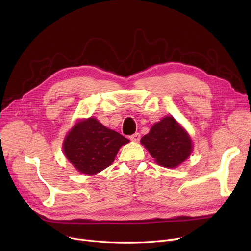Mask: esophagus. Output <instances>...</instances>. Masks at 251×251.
<instances>
[{
  "label": "esophagus",
  "mask_w": 251,
  "mask_h": 251,
  "mask_svg": "<svg viewBox=\"0 0 251 251\" xmlns=\"http://www.w3.org/2000/svg\"><path fill=\"white\" fill-rule=\"evenodd\" d=\"M140 137H141L140 134L136 132V133H134L133 135L130 136V140H132V141H134V142H138V141L140 140Z\"/></svg>",
  "instance_id": "obj_1"
}]
</instances>
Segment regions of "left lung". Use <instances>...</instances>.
Wrapping results in <instances>:
<instances>
[{
  "label": "left lung",
  "mask_w": 251,
  "mask_h": 251,
  "mask_svg": "<svg viewBox=\"0 0 251 251\" xmlns=\"http://www.w3.org/2000/svg\"><path fill=\"white\" fill-rule=\"evenodd\" d=\"M156 164L176 168L191 154L192 141L188 133L173 117H165L152 125L150 133L141 138Z\"/></svg>",
  "instance_id": "1"
}]
</instances>
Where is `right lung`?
Returning <instances> with one entry per match:
<instances>
[{"mask_svg":"<svg viewBox=\"0 0 251 251\" xmlns=\"http://www.w3.org/2000/svg\"><path fill=\"white\" fill-rule=\"evenodd\" d=\"M128 142L127 138L90 117L72 127L65 137L63 151L77 171L95 175L111 166L118 151Z\"/></svg>","mask_w":251,"mask_h":251,"instance_id":"obj_1","label":"right lung"}]
</instances>
